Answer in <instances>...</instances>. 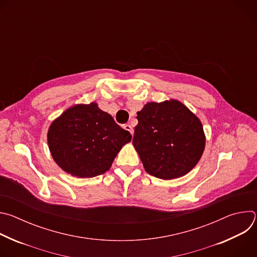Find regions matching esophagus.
I'll use <instances>...</instances> for the list:
<instances>
[{"mask_svg":"<svg viewBox=\"0 0 257 257\" xmlns=\"http://www.w3.org/2000/svg\"><path fill=\"white\" fill-rule=\"evenodd\" d=\"M123 128H124L125 130L129 131L131 134H133V128H132V126H131V125H129V124H125V125L123 126Z\"/></svg>","mask_w":257,"mask_h":257,"instance_id":"1","label":"esophagus"}]
</instances>
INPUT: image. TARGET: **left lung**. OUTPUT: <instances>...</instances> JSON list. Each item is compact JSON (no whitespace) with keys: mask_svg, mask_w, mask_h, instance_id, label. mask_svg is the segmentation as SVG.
Returning a JSON list of instances; mask_svg holds the SVG:
<instances>
[{"mask_svg":"<svg viewBox=\"0 0 257 257\" xmlns=\"http://www.w3.org/2000/svg\"><path fill=\"white\" fill-rule=\"evenodd\" d=\"M137 120L133 145L152 176L179 178L200 160L205 145L201 122L180 101L146 103Z\"/></svg>","mask_w":257,"mask_h":257,"instance_id":"left-lung-1","label":"left lung"}]
</instances>
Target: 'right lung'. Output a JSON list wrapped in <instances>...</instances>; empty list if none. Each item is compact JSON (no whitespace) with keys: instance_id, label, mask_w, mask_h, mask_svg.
Here are the masks:
<instances>
[{"instance_id":"add662e5","label":"right lung","mask_w":257,"mask_h":257,"mask_svg":"<svg viewBox=\"0 0 257 257\" xmlns=\"http://www.w3.org/2000/svg\"><path fill=\"white\" fill-rule=\"evenodd\" d=\"M131 138L129 131L94 102L68 108L52 123L48 133L55 162L65 172L79 178H92L108 171Z\"/></svg>"}]
</instances>
